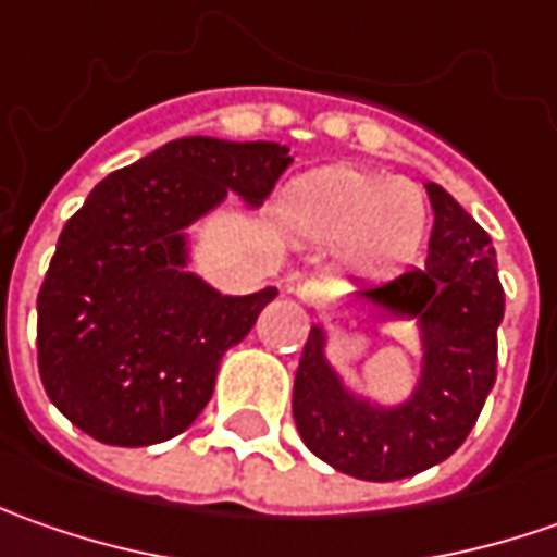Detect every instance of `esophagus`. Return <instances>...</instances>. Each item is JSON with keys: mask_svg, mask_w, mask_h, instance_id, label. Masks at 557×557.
<instances>
[{"mask_svg": "<svg viewBox=\"0 0 557 557\" xmlns=\"http://www.w3.org/2000/svg\"><path fill=\"white\" fill-rule=\"evenodd\" d=\"M290 290H294V297H297L300 304H307V307H319V304L325 300V290H322V285H315V282H297Z\"/></svg>", "mask_w": 557, "mask_h": 557, "instance_id": "34e87169", "label": "esophagus"}]
</instances>
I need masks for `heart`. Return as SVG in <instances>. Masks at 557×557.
Listing matches in <instances>:
<instances>
[{"label":"heart","mask_w":557,"mask_h":557,"mask_svg":"<svg viewBox=\"0 0 557 557\" xmlns=\"http://www.w3.org/2000/svg\"><path fill=\"white\" fill-rule=\"evenodd\" d=\"M275 213L290 235L337 247V260L366 278L412 263L428 232V201L416 183L356 166L294 180Z\"/></svg>","instance_id":"obj_1"}]
</instances>
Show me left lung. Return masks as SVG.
<instances>
[{
    "instance_id": "8db88e82",
    "label": "left lung",
    "mask_w": 557,
    "mask_h": 557,
    "mask_svg": "<svg viewBox=\"0 0 557 557\" xmlns=\"http://www.w3.org/2000/svg\"><path fill=\"white\" fill-rule=\"evenodd\" d=\"M424 188L434 210L428 263L354 288L359 307L416 322L421 359L412 391L396 403L356 391L329 356L325 322L310 329L294 377L290 409L300 440L359 481H403L449 459L496 384L505 312L496 247L446 188Z\"/></svg>"
}]
</instances>
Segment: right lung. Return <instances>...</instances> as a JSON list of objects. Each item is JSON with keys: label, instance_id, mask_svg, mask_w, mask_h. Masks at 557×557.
Returning <instances> with one entry per match:
<instances>
[{"label": "right lung", "instance_id": "right-lung-1", "mask_svg": "<svg viewBox=\"0 0 557 557\" xmlns=\"http://www.w3.org/2000/svg\"><path fill=\"white\" fill-rule=\"evenodd\" d=\"M288 151L185 136L89 191L36 297L39 377L71 424L108 446H151L201 416L223 354L278 290L232 297L207 285L188 269V225L228 195L257 210Z\"/></svg>", "mask_w": 557, "mask_h": 557}]
</instances>
